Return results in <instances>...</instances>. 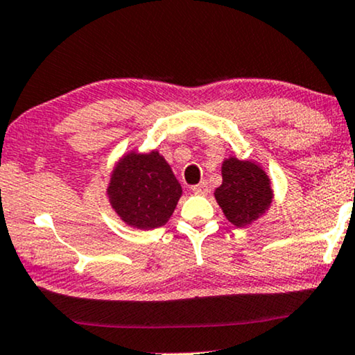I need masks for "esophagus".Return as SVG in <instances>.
<instances>
[{
  "instance_id": "esophagus-1",
  "label": "esophagus",
  "mask_w": 355,
  "mask_h": 355,
  "mask_svg": "<svg viewBox=\"0 0 355 355\" xmlns=\"http://www.w3.org/2000/svg\"><path fill=\"white\" fill-rule=\"evenodd\" d=\"M193 193H195V195H202V196H206L207 193H209V187H207V182H201L200 185L193 187Z\"/></svg>"
}]
</instances>
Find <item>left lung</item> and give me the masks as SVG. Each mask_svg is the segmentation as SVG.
Masks as SVG:
<instances>
[{"label": "left lung", "instance_id": "obj_1", "mask_svg": "<svg viewBox=\"0 0 355 355\" xmlns=\"http://www.w3.org/2000/svg\"><path fill=\"white\" fill-rule=\"evenodd\" d=\"M222 185L214 198L227 220L235 227H248L271 207L274 191L266 170L253 160L235 155L224 159L220 167Z\"/></svg>", "mask_w": 355, "mask_h": 355}]
</instances>
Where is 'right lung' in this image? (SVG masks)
<instances>
[{"label": "right lung", "mask_w": 355, "mask_h": 355, "mask_svg": "<svg viewBox=\"0 0 355 355\" xmlns=\"http://www.w3.org/2000/svg\"><path fill=\"white\" fill-rule=\"evenodd\" d=\"M182 196V185L157 149L128 150L110 172L107 198L126 225L150 230L167 224Z\"/></svg>", "instance_id": "1"}]
</instances>
